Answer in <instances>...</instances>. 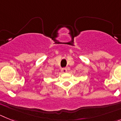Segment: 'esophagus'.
Instances as JSON below:
<instances>
[{"instance_id": "esophagus-1", "label": "esophagus", "mask_w": 121, "mask_h": 121, "mask_svg": "<svg viewBox=\"0 0 121 121\" xmlns=\"http://www.w3.org/2000/svg\"><path fill=\"white\" fill-rule=\"evenodd\" d=\"M61 71L62 72H67V68H63L61 69Z\"/></svg>"}]
</instances>
